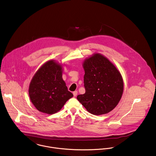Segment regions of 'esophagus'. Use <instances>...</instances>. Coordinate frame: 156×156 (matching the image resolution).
Returning a JSON list of instances; mask_svg holds the SVG:
<instances>
[{
    "label": "esophagus",
    "instance_id": "34e87169",
    "mask_svg": "<svg viewBox=\"0 0 156 156\" xmlns=\"http://www.w3.org/2000/svg\"><path fill=\"white\" fill-rule=\"evenodd\" d=\"M77 94H78V92H77V91H75V92H73V94L74 96H76Z\"/></svg>",
    "mask_w": 156,
    "mask_h": 156
}]
</instances>
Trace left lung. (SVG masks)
<instances>
[{"label": "left lung", "mask_w": 156, "mask_h": 156, "mask_svg": "<svg viewBox=\"0 0 156 156\" xmlns=\"http://www.w3.org/2000/svg\"><path fill=\"white\" fill-rule=\"evenodd\" d=\"M83 67L86 92L78 95L77 99L94 115L109 113L117 106L123 94L124 81L119 70L99 53L84 60Z\"/></svg>", "instance_id": "left-lung-1"}]
</instances>
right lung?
<instances>
[{
    "mask_svg": "<svg viewBox=\"0 0 156 156\" xmlns=\"http://www.w3.org/2000/svg\"><path fill=\"white\" fill-rule=\"evenodd\" d=\"M62 66L54 60L44 62L35 72L29 86L32 104L39 111L52 115L73 97L62 80Z\"/></svg>",
    "mask_w": 156,
    "mask_h": 156,
    "instance_id": "1",
    "label": "right lung"
}]
</instances>
